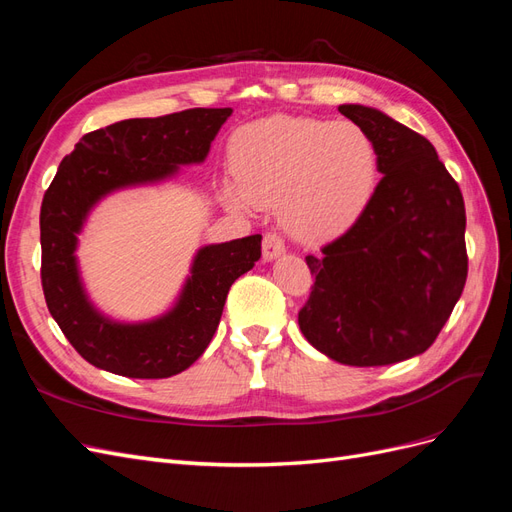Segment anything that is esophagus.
I'll return each mask as SVG.
<instances>
[{
  "label": "esophagus",
  "instance_id": "34e87169",
  "mask_svg": "<svg viewBox=\"0 0 512 512\" xmlns=\"http://www.w3.org/2000/svg\"><path fill=\"white\" fill-rule=\"evenodd\" d=\"M284 252H286L284 241L277 235H273V232H269V235H265V239H262V260L265 262L280 258Z\"/></svg>",
  "mask_w": 512,
  "mask_h": 512
}]
</instances>
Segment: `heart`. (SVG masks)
<instances>
[{
  "mask_svg": "<svg viewBox=\"0 0 512 512\" xmlns=\"http://www.w3.org/2000/svg\"><path fill=\"white\" fill-rule=\"evenodd\" d=\"M237 181L222 183L235 211L277 205V218L301 241L329 239L365 211L378 181V151L352 121L275 115L232 138Z\"/></svg>",
  "mask_w": 512,
  "mask_h": 512,
  "instance_id": "heart-1",
  "label": "heart"
}]
</instances>
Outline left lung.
Returning a JSON list of instances; mask_svg holds the SVG:
<instances>
[{"label":"left lung","mask_w":512,"mask_h":512,"mask_svg":"<svg viewBox=\"0 0 512 512\" xmlns=\"http://www.w3.org/2000/svg\"><path fill=\"white\" fill-rule=\"evenodd\" d=\"M339 113L374 141L382 179L359 220L305 258L316 282L299 327L337 363L391 365L436 342L461 297L466 207L425 136L371 106Z\"/></svg>","instance_id":"8db88e82"}]
</instances>
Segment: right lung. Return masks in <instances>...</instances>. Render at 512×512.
Segmentation results:
<instances>
[{
	"instance_id": "1",
	"label": "right lung",
	"mask_w": 512,
	"mask_h": 512,
	"mask_svg": "<svg viewBox=\"0 0 512 512\" xmlns=\"http://www.w3.org/2000/svg\"><path fill=\"white\" fill-rule=\"evenodd\" d=\"M232 108H190L156 119H126L89 132L61 160L42 198V290L49 312L85 361L126 378H170L188 369L218 329L226 294L260 258V235L203 245L164 314L123 322L85 290L76 247L100 200L158 185L181 166L203 164Z\"/></svg>"
}]
</instances>
